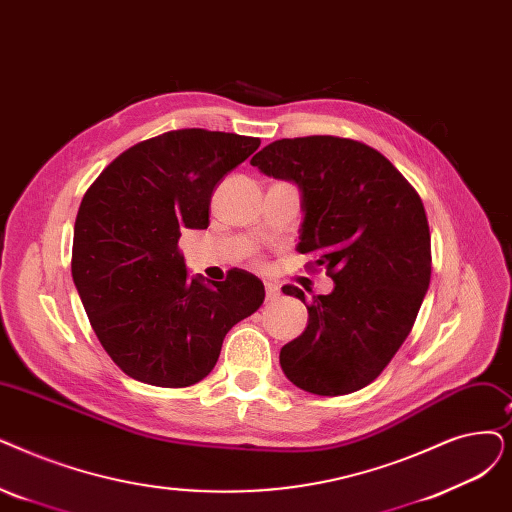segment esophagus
I'll return each mask as SVG.
<instances>
[{"mask_svg": "<svg viewBox=\"0 0 512 512\" xmlns=\"http://www.w3.org/2000/svg\"><path fill=\"white\" fill-rule=\"evenodd\" d=\"M280 297V288L272 282H265V299L268 301H276Z\"/></svg>", "mask_w": 512, "mask_h": 512, "instance_id": "1", "label": "esophagus"}]
</instances>
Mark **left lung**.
I'll return each instance as SVG.
<instances>
[{
  "label": "left lung",
  "instance_id": "obj_1",
  "mask_svg": "<svg viewBox=\"0 0 512 512\" xmlns=\"http://www.w3.org/2000/svg\"><path fill=\"white\" fill-rule=\"evenodd\" d=\"M251 165L301 188L299 251L335 280L305 301L307 328L280 351L288 381L316 395L370 385L402 347L431 282V232L414 186L372 146L339 136L284 138Z\"/></svg>",
  "mask_w": 512,
  "mask_h": 512
}]
</instances>
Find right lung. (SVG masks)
<instances>
[{"mask_svg":"<svg viewBox=\"0 0 512 512\" xmlns=\"http://www.w3.org/2000/svg\"><path fill=\"white\" fill-rule=\"evenodd\" d=\"M259 138L173 129L127 148L87 188L71 272L104 351L131 379L190 387L213 370L228 330L261 307V280L188 278L180 236L205 230L221 177Z\"/></svg>","mask_w":512,"mask_h":512,"instance_id":"1","label":"right lung"}]
</instances>
